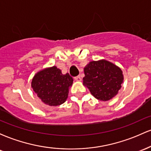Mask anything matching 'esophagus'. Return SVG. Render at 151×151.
Returning a JSON list of instances; mask_svg holds the SVG:
<instances>
[{"mask_svg": "<svg viewBox=\"0 0 151 151\" xmlns=\"http://www.w3.org/2000/svg\"><path fill=\"white\" fill-rule=\"evenodd\" d=\"M74 79H75L76 81H81V77L79 75H78L77 77H74Z\"/></svg>", "mask_w": 151, "mask_h": 151, "instance_id": "esophagus-1", "label": "esophagus"}]
</instances>
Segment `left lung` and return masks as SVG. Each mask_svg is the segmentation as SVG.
Masks as SVG:
<instances>
[{
    "mask_svg": "<svg viewBox=\"0 0 151 151\" xmlns=\"http://www.w3.org/2000/svg\"><path fill=\"white\" fill-rule=\"evenodd\" d=\"M84 74L83 84L100 101H109L115 96L124 80L121 69L106 60L89 62Z\"/></svg>",
    "mask_w": 151,
    "mask_h": 151,
    "instance_id": "1",
    "label": "left lung"
}]
</instances>
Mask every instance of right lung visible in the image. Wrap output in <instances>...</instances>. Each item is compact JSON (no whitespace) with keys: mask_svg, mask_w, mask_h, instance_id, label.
<instances>
[{"mask_svg":"<svg viewBox=\"0 0 151 151\" xmlns=\"http://www.w3.org/2000/svg\"><path fill=\"white\" fill-rule=\"evenodd\" d=\"M72 82L73 79L70 74H62L61 70L54 66L37 72L31 86L42 102L55 106L66 101Z\"/></svg>","mask_w":151,"mask_h":151,"instance_id":"obj_1","label":"right lung"}]
</instances>
